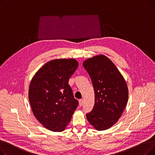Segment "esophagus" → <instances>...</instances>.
<instances>
[{
  "instance_id": "1",
  "label": "esophagus",
  "mask_w": 155,
  "mask_h": 155,
  "mask_svg": "<svg viewBox=\"0 0 155 155\" xmlns=\"http://www.w3.org/2000/svg\"><path fill=\"white\" fill-rule=\"evenodd\" d=\"M79 104H80V106H82L83 104H84L83 99H80L79 100Z\"/></svg>"
}]
</instances>
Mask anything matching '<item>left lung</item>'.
Wrapping results in <instances>:
<instances>
[{
	"label": "left lung",
	"mask_w": 155,
	"mask_h": 155,
	"mask_svg": "<svg viewBox=\"0 0 155 155\" xmlns=\"http://www.w3.org/2000/svg\"><path fill=\"white\" fill-rule=\"evenodd\" d=\"M83 66L91 78L95 92L94 106L86 117L98 131L107 129L117 123L126 106V82L115 64L104 55L87 59Z\"/></svg>",
	"instance_id": "1"
}]
</instances>
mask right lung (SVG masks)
<instances>
[{
	"mask_svg": "<svg viewBox=\"0 0 155 155\" xmlns=\"http://www.w3.org/2000/svg\"><path fill=\"white\" fill-rule=\"evenodd\" d=\"M78 66L74 59H56L41 68L31 81L29 100L35 116L45 127L54 132L64 130L77 108L70 77Z\"/></svg>",
	"mask_w": 155,
	"mask_h": 155,
	"instance_id": "right-lung-1",
	"label": "right lung"
}]
</instances>
